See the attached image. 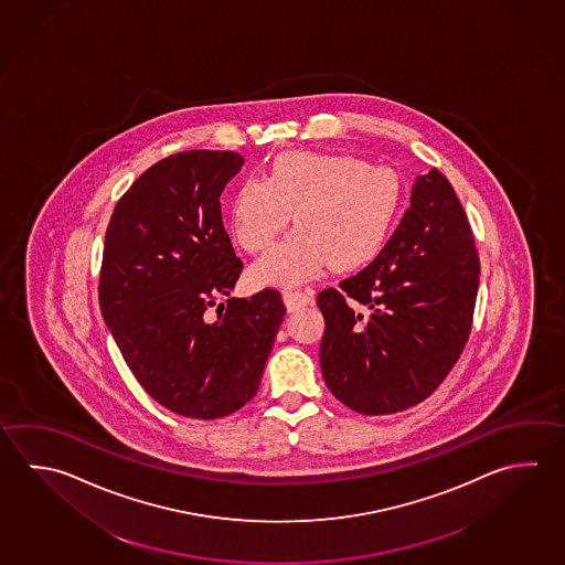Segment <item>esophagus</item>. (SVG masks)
<instances>
[{"mask_svg": "<svg viewBox=\"0 0 565 565\" xmlns=\"http://www.w3.org/2000/svg\"><path fill=\"white\" fill-rule=\"evenodd\" d=\"M282 298H285V305H287L290 312L298 310V308L307 307V305L312 302V295L305 292V290H285Z\"/></svg>", "mask_w": 565, "mask_h": 565, "instance_id": "34e87169", "label": "esophagus"}]
</instances>
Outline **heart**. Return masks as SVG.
Wrapping results in <instances>:
<instances>
[{
	"instance_id": "1",
	"label": "heart",
	"mask_w": 565,
	"mask_h": 565,
	"mask_svg": "<svg viewBox=\"0 0 565 565\" xmlns=\"http://www.w3.org/2000/svg\"><path fill=\"white\" fill-rule=\"evenodd\" d=\"M404 205L401 174L347 153L285 151L267 179L241 181L231 201V225L248 253H263L295 228L253 267L260 285H298L370 263L386 245Z\"/></svg>"
}]
</instances>
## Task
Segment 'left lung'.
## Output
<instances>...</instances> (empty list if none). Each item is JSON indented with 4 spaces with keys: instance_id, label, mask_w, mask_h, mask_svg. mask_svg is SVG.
<instances>
[{
    "instance_id": "obj_1",
    "label": "left lung",
    "mask_w": 565,
    "mask_h": 565,
    "mask_svg": "<svg viewBox=\"0 0 565 565\" xmlns=\"http://www.w3.org/2000/svg\"><path fill=\"white\" fill-rule=\"evenodd\" d=\"M412 205L379 257L320 292V366L350 411H406L440 386L472 332L480 257L448 179L418 177Z\"/></svg>"
}]
</instances>
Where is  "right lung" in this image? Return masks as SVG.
<instances>
[{
  "instance_id": "right-lung-1",
  "label": "right lung",
  "mask_w": 565,
  "mask_h": 565,
  "mask_svg": "<svg viewBox=\"0 0 565 565\" xmlns=\"http://www.w3.org/2000/svg\"><path fill=\"white\" fill-rule=\"evenodd\" d=\"M243 164L233 151L164 157L117 201L103 245L99 307L127 366L153 401L196 420L257 394L287 312L277 288L231 297L243 260L218 199Z\"/></svg>"
}]
</instances>
